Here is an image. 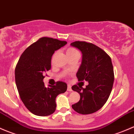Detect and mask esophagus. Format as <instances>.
<instances>
[{
  "mask_svg": "<svg viewBox=\"0 0 134 134\" xmlns=\"http://www.w3.org/2000/svg\"><path fill=\"white\" fill-rule=\"evenodd\" d=\"M67 90L68 92H71L72 91V89H71V86L70 85H68V87H67Z\"/></svg>",
  "mask_w": 134,
  "mask_h": 134,
  "instance_id": "esophagus-1",
  "label": "esophagus"
}]
</instances>
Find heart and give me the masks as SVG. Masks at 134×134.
Instances as JSON below:
<instances>
[{
  "label": "heart",
  "mask_w": 134,
  "mask_h": 134,
  "mask_svg": "<svg viewBox=\"0 0 134 134\" xmlns=\"http://www.w3.org/2000/svg\"><path fill=\"white\" fill-rule=\"evenodd\" d=\"M78 53V52L75 49L73 48H70L67 49L66 50V55H74Z\"/></svg>",
  "instance_id": "b5f03b06"
}]
</instances>
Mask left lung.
<instances>
[{
	"label": "left lung",
	"instance_id": "8db88e82",
	"mask_svg": "<svg viewBox=\"0 0 134 134\" xmlns=\"http://www.w3.org/2000/svg\"><path fill=\"white\" fill-rule=\"evenodd\" d=\"M71 45L82 53V64L77 73L78 81L88 82L85 88L77 85L71 87L81 96L79 102L71 107L79 114H93L107 103L112 90L114 73L111 58L90 42L75 41Z\"/></svg>",
	"mask_w": 134,
	"mask_h": 134
}]
</instances>
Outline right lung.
<instances>
[{
    "instance_id": "1",
    "label": "right lung",
    "mask_w": 134,
    "mask_h": 134,
    "mask_svg": "<svg viewBox=\"0 0 134 134\" xmlns=\"http://www.w3.org/2000/svg\"><path fill=\"white\" fill-rule=\"evenodd\" d=\"M66 44V41L41 37L26 48L16 64L15 75L19 96L34 115L48 116L53 114L56 109V97L66 91L67 85L62 81L48 88L43 82L44 74L51 69L55 51Z\"/></svg>"
}]
</instances>
